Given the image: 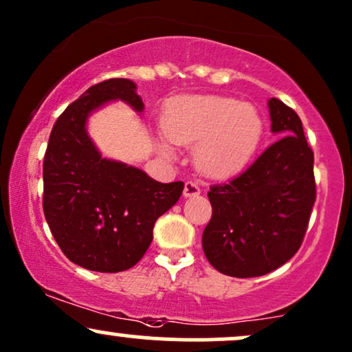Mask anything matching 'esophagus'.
I'll use <instances>...</instances> for the list:
<instances>
[{"label": "esophagus", "instance_id": "34e87169", "mask_svg": "<svg viewBox=\"0 0 352 352\" xmlns=\"http://www.w3.org/2000/svg\"><path fill=\"white\" fill-rule=\"evenodd\" d=\"M200 195V187L195 182H185L184 185V197H197Z\"/></svg>", "mask_w": 352, "mask_h": 352}]
</instances>
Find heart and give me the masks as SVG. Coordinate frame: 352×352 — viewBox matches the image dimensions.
Segmentation results:
<instances>
[{
    "instance_id": "1",
    "label": "heart",
    "mask_w": 352,
    "mask_h": 352,
    "mask_svg": "<svg viewBox=\"0 0 352 352\" xmlns=\"http://www.w3.org/2000/svg\"><path fill=\"white\" fill-rule=\"evenodd\" d=\"M162 131L175 144L199 142L193 152L199 170L225 177L252 159L263 135V119L252 104L235 99L188 98L165 111ZM162 151L167 152L164 145Z\"/></svg>"
}]
</instances>
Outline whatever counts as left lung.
<instances>
[{
    "label": "left lung",
    "instance_id": "obj_1",
    "mask_svg": "<svg viewBox=\"0 0 352 352\" xmlns=\"http://www.w3.org/2000/svg\"><path fill=\"white\" fill-rule=\"evenodd\" d=\"M268 107L276 142L208 192L213 212L201 246L210 265L228 276H261L293 258L316 200L314 153L301 119L276 98Z\"/></svg>",
    "mask_w": 352,
    "mask_h": 352
}]
</instances>
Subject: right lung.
I'll return each instance as SVG.
<instances>
[{
    "label": "right lung",
    "mask_w": 352,
    "mask_h": 352,
    "mask_svg": "<svg viewBox=\"0 0 352 352\" xmlns=\"http://www.w3.org/2000/svg\"><path fill=\"white\" fill-rule=\"evenodd\" d=\"M129 79L89 87L56 120L43 164V210L72 263L100 273L132 268L147 252L153 225L177 204L184 182L160 184L140 168L104 159L87 135V117L109 100L142 112Z\"/></svg>",
    "instance_id": "right-lung-1"
}]
</instances>
